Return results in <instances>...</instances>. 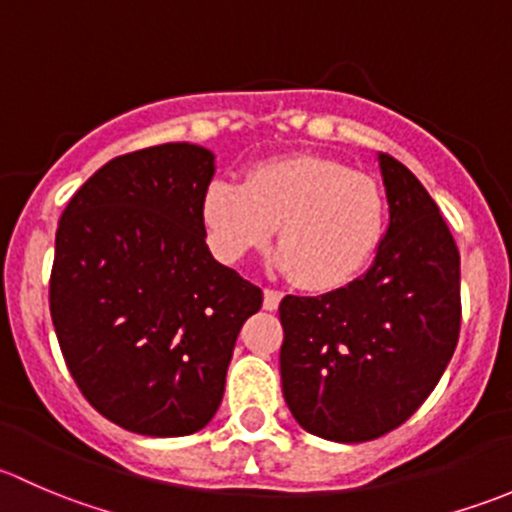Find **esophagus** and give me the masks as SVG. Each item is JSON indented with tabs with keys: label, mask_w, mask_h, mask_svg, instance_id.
<instances>
[{
	"label": "esophagus",
	"mask_w": 512,
	"mask_h": 512,
	"mask_svg": "<svg viewBox=\"0 0 512 512\" xmlns=\"http://www.w3.org/2000/svg\"><path fill=\"white\" fill-rule=\"evenodd\" d=\"M280 299H282V292L265 287V302H262V304H265L267 312H275V309L280 307Z\"/></svg>",
	"instance_id": "1"
}]
</instances>
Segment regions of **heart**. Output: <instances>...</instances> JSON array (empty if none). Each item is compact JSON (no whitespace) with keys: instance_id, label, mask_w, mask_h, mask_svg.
I'll use <instances>...</instances> for the list:
<instances>
[{"instance_id":"heart-1","label":"heart","mask_w":512,"mask_h":512,"mask_svg":"<svg viewBox=\"0 0 512 512\" xmlns=\"http://www.w3.org/2000/svg\"><path fill=\"white\" fill-rule=\"evenodd\" d=\"M389 203L376 178L314 153L262 160L242 185L215 180L203 195L210 252L237 265L277 225L275 265L309 292L347 287L374 260Z\"/></svg>"}]
</instances>
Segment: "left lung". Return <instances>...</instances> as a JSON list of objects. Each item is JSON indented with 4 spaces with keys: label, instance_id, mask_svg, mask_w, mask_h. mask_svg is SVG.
<instances>
[{
    "label": "left lung",
    "instance_id": "left-lung-1",
    "mask_svg": "<svg viewBox=\"0 0 512 512\" xmlns=\"http://www.w3.org/2000/svg\"><path fill=\"white\" fill-rule=\"evenodd\" d=\"M389 230L359 280L280 302L282 394L304 431L374 441L436 389L461 332V255L438 205L389 153L379 156Z\"/></svg>",
    "mask_w": 512,
    "mask_h": 512
}]
</instances>
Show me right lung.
I'll return each mask as SVG.
<instances>
[{
  "instance_id": "right-lung-1",
  "label": "right lung",
  "mask_w": 512,
  "mask_h": 512,
  "mask_svg": "<svg viewBox=\"0 0 512 512\" xmlns=\"http://www.w3.org/2000/svg\"><path fill=\"white\" fill-rule=\"evenodd\" d=\"M215 156L163 143L108 160L56 230L49 309L76 386L141 436L208 426L227 364L262 289L205 245L203 195Z\"/></svg>"
}]
</instances>
